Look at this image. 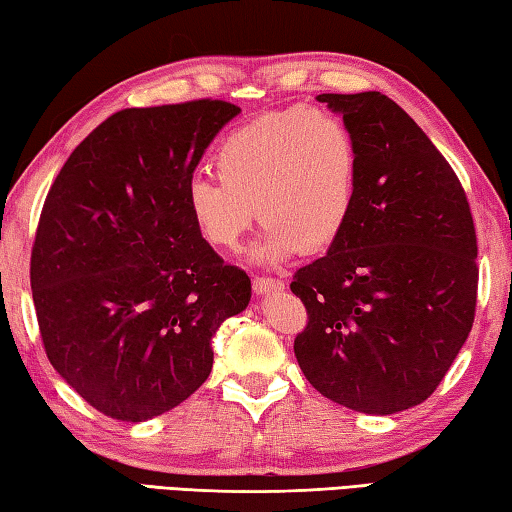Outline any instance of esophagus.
<instances>
[{
    "label": "esophagus",
    "mask_w": 512,
    "mask_h": 512,
    "mask_svg": "<svg viewBox=\"0 0 512 512\" xmlns=\"http://www.w3.org/2000/svg\"><path fill=\"white\" fill-rule=\"evenodd\" d=\"M285 288V283L279 279H272V276H254V292L256 294H272Z\"/></svg>",
    "instance_id": "34e87169"
}]
</instances>
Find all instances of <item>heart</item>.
Wrapping results in <instances>:
<instances>
[{"instance_id":"b5f03b06","label":"heart","mask_w":512,"mask_h":512,"mask_svg":"<svg viewBox=\"0 0 512 512\" xmlns=\"http://www.w3.org/2000/svg\"><path fill=\"white\" fill-rule=\"evenodd\" d=\"M218 179L186 184L188 218L206 245L236 251L256 213L258 263L328 249L351 220L360 157L351 130L324 110L267 112L238 125L213 152Z\"/></svg>"}]
</instances>
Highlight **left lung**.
<instances>
[{
  "mask_svg": "<svg viewBox=\"0 0 512 512\" xmlns=\"http://www.w3.org/2000/svg\"><path fill=\"white\" fill-rule=\"evenodd\" d=\"M317 101L344 116L360 173L342 236L290 283L308 310L294 355L321 396L389 416L432 396L470 335L477 233L459 177L398 103Z\"/></svg>",
  "mask_w": 512,
  "mask_h": 512,
  "instance_id": "left-lung-1",
  "label": "left lung"
}]
</instances>
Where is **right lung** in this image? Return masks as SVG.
I'll use <instances>...</instances> for the list:
<instances>
[{
    "label": "right lung",
    "instance_id": "add662e5",
    "mask_svg": "<svg viewBox=\"0 0 512 512\" xmlns=\"http://www.w3.org/2000/svg\"><path fill=\"white\" fill-rule=\"evenodd\" d=\"M227 101L130 107L71 152L44 200L31 290L44 351L101 414L143 423L202 387L211 339L251 299L188 218L184 193Z\"/></svg>",
    "mask_w": 512,
    "mask_h": 512
}]
</instances>
